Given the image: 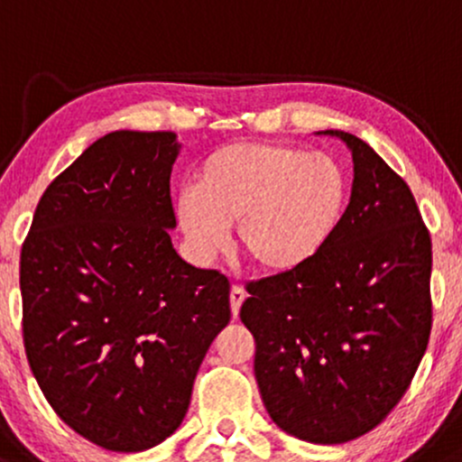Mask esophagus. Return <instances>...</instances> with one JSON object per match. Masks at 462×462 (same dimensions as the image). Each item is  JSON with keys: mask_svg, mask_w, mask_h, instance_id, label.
<instances>
[{"mask_svg": "<svg viewBox=\"0 0 462 462\" xmlns=\"http://www.w3.org/2000/svg\"><path fill=\"white\" fill-rule=\"evenodd\" d=\"M229 299H231V312H233V316H236V319H237V314H240L242 303H245V299H246L245 288H242V286H233Z\"/></svg>", "mask_w": 462, "mask_h": 462, "instance_id": "1", "label": "esophagus"}]
</instances>
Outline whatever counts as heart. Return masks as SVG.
<instances>
[{
    "label": "heart",
    "mask_w": 462,
    "mask_h": 462,
    "mask_svg": "<svg viewBox=\"0 0 462 462\" xmlns=\"http://www.w3.org/2000/svg\"><path fill=\"white\" fill-rule=\"evenodd\" d=\"M346 176L325 154L279 142H236L199 170L196 188L179 191L176 220L200 262L225 253L231 225L237 246L266 274L305 266L343 220Z\"/></svg>",
    "instance_id": "heart-1"
}]
</instances>
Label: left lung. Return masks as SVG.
Here are the masks:
<instances>
[{"mask_svg":"<svg viewBox=\"0 0 462 462\" xmlns=\"http://www.w3.org/2000/svg\"><path fill=\"white\" fill-rule=\"evenodd\" d=\"M354 185L312 262L251 282L240 319L255 338V380L283 432L336 445L397 406L432 329V242L406 180L343 131Z\"/></svg>","mask_w":462,"mask_h":462,"instance_id":"1","label":"left lung"}]
</instances>
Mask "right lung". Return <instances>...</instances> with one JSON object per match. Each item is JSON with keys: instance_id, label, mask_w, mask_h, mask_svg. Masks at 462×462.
Here are the masks:
<instances>
[{"instance_id": "add662e5", "label": "right lung", "mask_w": 462, "mask_h": 462, "mask_svg": "<svg viewBox=\"0 0 462 462\" xmlns=\"http://www.w3.org/2000/svg\"><path fill=\"white\" fill-rule=\"evenodd\" d=\"M174 133L116 131L41 196L22 246L23 345L74 432L111 452L154 448L183 421L229 279L180 259Z\"/></svg>"}]
</instances>
